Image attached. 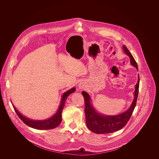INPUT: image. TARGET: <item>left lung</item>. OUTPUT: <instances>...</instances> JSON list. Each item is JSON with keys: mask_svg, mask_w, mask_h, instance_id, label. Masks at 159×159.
Returning a JSON list of instances; mask_svg holds the SVG:
<instances>
[{"mask_svg": "<svg viewBox=\"0 0 159 159\" xmlns=\"http://www.w3.org/2000/svg\"><path fill=\"white\" fill-rule=\"evenodd\" d=\"M123 49L124 52L129 57L131 64L138 70L137 63L126 46H123ZM139 86V76L138 75V79L135 85V90L134 92L135 97L131 106L125 112L116 116H106L98 113L91 104V97L89 94L83 91L82 95L84 99L86 123L88 129L95 134H105L114 132L123 128L129 121L136 106Z\"/></svg>", "mask_w": 159, "mask_h": 159, "instance_id": "obj_1", "label": "left lung"}]
</instances>
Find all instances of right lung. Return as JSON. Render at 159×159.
<instances>
[{
	"mask_svg": "<svg viewBox=\"0 0 159 159\" xmlns=\"http://www.w3.org/2000/svg\"><path fill=\"white\" fill-rule=\"evenodd\" d=\"M76 91L75 88H73L71 89L70 90L64 92L62 96V99L61 101L60 105L59 107V108L57 111V112L52 116L51 117L49 118L48 119L44 120H33L27 118L26 117L24 116L21 114L20 113L16 108L14 105L13 107L14 108L15 112L18 116L20 117V119L27 126L31 127L32 128L36 129L39 130H48V129H51L57 128L61 122L62 117L61 113L62 109L65 105L66 101L68 95Z\"/></svg>",
	"mask_w": 159,
	"mask_h": 159,
	"instance_id": "1",
	"label": "right lung"
}]
</instances>
